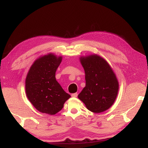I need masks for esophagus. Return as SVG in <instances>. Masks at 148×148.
Here are the masks:
<instances>
[{"label": "esophagus", "instance_id": "obj_1", "mask_svg": "<svg viewBox=\"0 0 148 148\" xmlns=\"http://www.w3.org/2000/svg\"><path fill=\"white\" fill-rule=\"evenodd\" d=\"M71 96L73 97H76L77 96V93H74L71 94Z\"/></svg>", "mask_w": 148, "mask_h": 148}]
</instances>
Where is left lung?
<instances>
[{
  "instance_id": "1",
  "label": "left lung",
  "mask_w": 148,
  "mask_h": 148,
  "mask_svg": "<svg viewBox=\"0 0 148 148\" xmlns=\"http://www.w3.org/2000/svg\"><path fill=\"white\" fill-rule=\"evenodd\" d=\"M79 60L85 72L86 86L78 98L92 112L108 110L114 103L119 90V82L112 67L97 54L81 56Z\"/></svg>"
}]
</instances>
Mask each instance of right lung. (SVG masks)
I'll return each instance as SVG.
<instances>
[{"label": "right lung", "instance_id": "obj_1", "mask_svg": "<svg viewBox=\"0 0 148 148\" xmlns=\"http://www.w3.org/2000/svg\"><path fill=\"white\" fill-rule=\"evenodd\" d=\"M62 59V56L53 53L42 56L34 62L26 76V96L34 107L42 113L56 114L71 97L55 76Z\"/></svg>", "mask_w": 148, "mask_h": 148}]
</instances>
